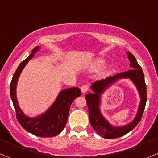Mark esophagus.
<instances>
[{
    "label": "esophagus",
    "mask_w": 158,
    "mask_h": 158,
    "mask_svg": "<svg viewBox=\"0 0 158 158\" xmlns=\"http://www.w3.org/2000/svg\"><path fill=\"white\" fill-rule=\"evenodd\" d=\"M80 89H81V91H82V93L86 94V93L89 90V86H88L87 85H83V86H81Z\"/></svg>",
    "instance_id": "obj_1"
}]
</instances>
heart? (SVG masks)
I'll use <instances>...</instances> for the list:
<instances>
[{"label":"heart","instance_id":"b5f03b06","mask_svg":"<svg viewBox=\"0 0 158 158\" xmlns=\"http://www.w3.org/2000/svg\"><path fill=\"white\" fill-rule=\"evenodd\" d=\"M104 61H99L98 62H97V64H95V66H96V68H101V67H102L103 65H104Z\"/></svg>","mask_w":158,"mask_h":158}]
</instances>
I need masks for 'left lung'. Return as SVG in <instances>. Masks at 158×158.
Segmentation results:
<instances>
[{
  "label": "left lung",
  "mask_w": 158,
  "mask_h": 158,
  "mask_svg": "<svg viewBox=\"0 0 158 158\" xmlns=\"http://www.w3.org/2000/svg\"><path fill=\"white\" fill-rule=\"evenodd\" d=\"M128 59L130 61V67L132 69L118 73L113 76H109L105 79L96 81L91 86L94 94H88L86 95L91 126L98 135L105 139H116L132 131L140 122L145 109L147 103V85L144 79V73L133 54L128 53ZM121 77H129L134 81L141 94V102L137 117L132 123L122 127H113L103 118L99 112V95L106 87Z\"/></svg>",
  "instance_id": "left-lung-1"
}]
</instances>
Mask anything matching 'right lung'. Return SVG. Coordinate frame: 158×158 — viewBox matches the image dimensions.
Wrapping results in <instances>:
<instances>
[{"label": "right lung", "mask_w": 158, "mask_h": 158, "mask_svg": "<svg viewBox=\"0 0 158 158\" xmlns=\"http://www.w3.org/2000/svg\"><path fill=\"white\" fill-rule=\"evenodd\" d=\"M38 50L39 47H36L32 50L30 55L25 59L17 68L15 72L13 75L10 85V94L15 110L16 118L19 124L27 132L35 135L40 137H53L58 135L64 129L68 120L71 104L76 97L81 95V91L77 87L64 89L59 94L55 102L44 114L38 116L35 118H31L24 115L18 105L15 95L16 84L18 78L23 68L29 61V59L35 55Z\"/></svg>", "instance_id": "obj_1"}]
</instances>
